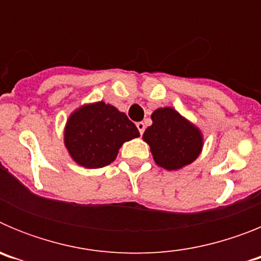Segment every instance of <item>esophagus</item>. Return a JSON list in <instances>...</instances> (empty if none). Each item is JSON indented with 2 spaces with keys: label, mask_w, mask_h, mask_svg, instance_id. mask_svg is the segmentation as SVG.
I'll return each mask as SVG.
<instances>
[{
  "label": "esophagus",
  "mask_w": 261,
  "mask_h": 261,
  "mask_svg": "<svg viewBox=\"0 0 261 261\" xmlns=\"http://www.w3.org/2000/svg\"><path fill=\"white\" fill-rule=\"evenodd\" d=\"M137 128H138V130H140V135H144V132H145V124L142 123V121H140V123H137Z\"/></svg>",
  "instance_id": "1"
}]
</instances>
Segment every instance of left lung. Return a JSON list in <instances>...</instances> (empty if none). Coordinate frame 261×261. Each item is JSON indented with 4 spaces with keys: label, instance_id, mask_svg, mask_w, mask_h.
<instances>
[{
    "label": "left lung",
    "instance_id": "left-lung-1",
    "mask_svg": "<svg viewBox=\"0 0 261 261\" xmlns=\"http://www.w3.org/2000/svg\"><path fill=\"white\" fill-rule=\"evenodd\" d=\"M151 120L153 124L145 130L144 140L150 145L156 165L166 170H177L199 156L201 133L176 111L159 108L153 112Z\"/></svg>",
    "mask_w": 261,
    "mask_h": 261
}]
</instances>
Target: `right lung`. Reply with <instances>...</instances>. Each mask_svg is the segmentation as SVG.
I'll list each match as a JSON object with an SVG mask.
<instances>
[{"instance_id":"1","label":"right lung","mask_w":261,"mask_h":261,"mask_svg":"<svg viewBox=\"0 0 261 261\" xmlns=\"http://www.w3.org/2000/svg\"><path fill=\"white\" fill-rule=\"evenodd\" d=\"M136 137L140 132L128 116L103 102L75 111L65 129V145L71 158L87 168L110 165L120 146Z\"/></svg>"}]
</instances>
